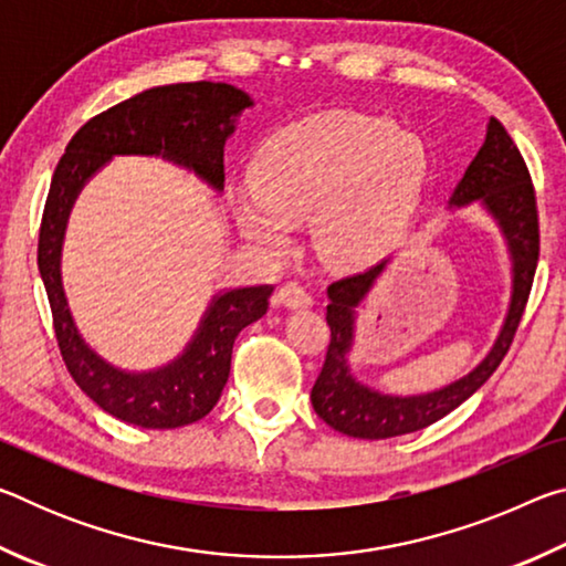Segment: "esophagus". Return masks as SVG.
I'll list each match as a JSON object with an SVG mask.
<instances>
[{
  "instance_id": "1",
  "label": "esophagus",
  "mask_w": 566,
  "mask_h": 566,
  "mask_svg": "<svg viewBox=\"0 0 566 566\" xmlns=\"http://www.w3.org/2000/svg\"><path fill=\"white\" fill-rule=\"evenodd\" d=\"M276 300H280V304H284L286 310H306V306H312V296L310 292L304 290L302 284H284L280 294H276Z\"/></svg>"
}]
</instances>
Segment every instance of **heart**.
Listing matches in <instances>:
<instances>
[{
	"label": "heart",
	"instance_id": "obj_1",
	"mask_svg": "<svg viewBox=\"0 0 566 566\" xmlns=\"http://www.w3.org/2000/svg\"><path fill=\"white\" fill-rule=\"evenodd\" d=\"M427 171L424 145L391 122L324 114L264 142L252 181L234 189L232 214L239 232L270 254L286 252L294 224L314 216L322 260L361 266L407 232Z\"/></svg>",
	"mask_w": 566,
	"mask_h": 566
}]
</instances>
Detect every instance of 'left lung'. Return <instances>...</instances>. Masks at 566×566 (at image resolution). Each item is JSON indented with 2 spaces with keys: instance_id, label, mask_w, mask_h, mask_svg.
<instances>
[{
  "instance_id": "8db88e82",
  "label": "left lung",
  "mask_w": 566,
  "mask_h": 566,
  "mask_svg": "<svg viewBox=\"0 0 566 566\" xmlns=\"http://www.w3.org/2000/svg\"><path fill=\"white\" fill-rule=\"evenodd\" d=\"M469 205H479L494 219L512 262L510 306H506V317L492 349L469 375L442 389L409 397L385 395L352 375L349 352L354 347V332H357V306L375 290L389 260H381L361 274L332 282L327 286V324L332 339L327 359L312 387V407L337 432L357 439H389L417 432L454 411L500 367L520 327L526 296L532 290L536 260H539V222H536L530 171L502 122L494 117L486 124L484 145L479 147L472 165L467 167L464 177L449 197V209Z\"/></svg>"
}]
</instances>
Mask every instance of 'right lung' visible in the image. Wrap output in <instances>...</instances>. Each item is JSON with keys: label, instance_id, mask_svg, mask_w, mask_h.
<instances>
[{"label": "right lung", "instance_id": "add662e5", "mask_svg": "<svg viewBox=\"0 0 566 566\" xmlns=\"http://www.w3.org/2000/svg\"><path fill=\"white\" fill-rule=\"evenodd\" d=\"M252 104L247 92L224 82L151 87L92 117L74 134L54 169L36 262L50 296L56 342L84 395L127 424L177 429L207 417L229 379L237 334L264 317L274 286H234L214 294L179 357L149 371L119 369L84 342L66 302L62 244L72 207L84 185L112 157H161L222 191L224 145L239 114Z\"/></svg>", "mask_w": 566, "mask_h": 566}]
</instances>
